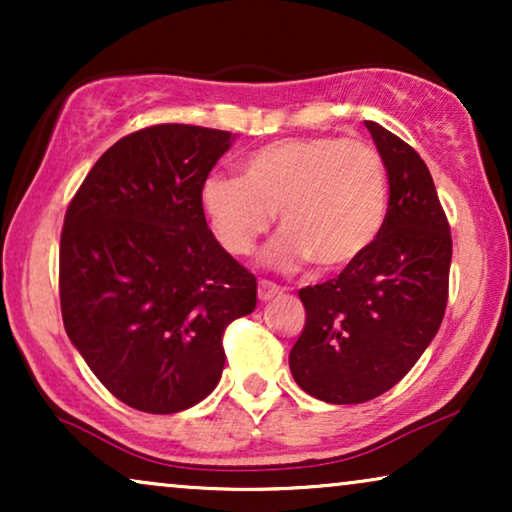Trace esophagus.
<instances>
[{"label": "esophagus", "instance_id": "34e87169", "mask_svg": "<svg viewBox=\"0 0 512 512\" xmlns=\"http://www.w3.org/2000/svg\"><path fill=\"white\" fill-rule=\"evenodd\" d=\"M279 293H282V286H277L275 282H268V279H261V282H258V298L261 300H270L279 296Z\"/></svg>", "mask_w": 512, "mask_h": 512}]
</instances>
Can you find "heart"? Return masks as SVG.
<instances>
[{
  "label": "heart",
  "instance_id": "obj_1",
  "mask_svg": "<svg viewBox=\"0 0 512 512\" xmlns=\"http://www.w3.org/2000/svg\"><path fill=\"white\" fill-rule=\"evenodd\" d=\"M200 207L228 254H251L279 212L284 233L265 263L293 270L312 258L321 270H342L380 235L387 170L375 146L361 139L289 137L251 153L240 179L209 177Z\"/></svg>",
  "mask_w": 512,
  "mask_h": 512
}]
</instances>
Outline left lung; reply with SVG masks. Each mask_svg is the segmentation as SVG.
<instances>
[{
    "label": "left lung",
    "instance_id": "left-lung-1",
    "mask_svg": "<svg viewBox=\"0 0 512 512\" xmlns=\"http://www.w3.org/2000/svg\"><path fill=\"white\" fill-rule=\"evenodd\" d=\"M389 177L384 226L338 277L298 291L307 319L289 354L293 380L335 405L366 403L401 382L445 317L452 235L429 167L366 121Z\"/></svg>",
    "mask_w": 512,
    "mask_h": 512
}]
</instances>
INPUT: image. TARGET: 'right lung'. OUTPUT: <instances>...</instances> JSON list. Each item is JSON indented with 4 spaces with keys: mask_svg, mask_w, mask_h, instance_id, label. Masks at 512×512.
<instances>
[{
    "mask_svg": "<svg viewBox=\"0 0 512 512\" xmlns=\"http://www.w3.org/2000/svg\"><path fill=\"white\" fill-rule=\"evenodd\" d=\"M233 137L163 123L118 139L69 202L60 235L65 331L130 408L172 415L221 380L230 321L256 277L216 242L200 188Z\"/></svg>",
    "mask_w": 512,
    "mask_h": 512,
    "instance_id": "1",
    "label": "right lung"
}]
</instances>
